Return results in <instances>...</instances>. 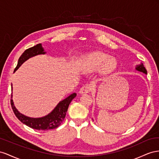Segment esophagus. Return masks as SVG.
<instances>
[{"label": "esophagus", "instance_id": "obj_1", "mask_svg": "<svg viewBox=\"0 0 159 159\" xmlns=\"http://www.w3.org/2000/svg\"><path fill=\"white\" fill-rule=\"evenodd\" d=\"M90 90H91V86H90V84H85L84 85L83 87H82V88H81L79 90V93L81 94H87L89 93Z\"/></svg>", "mask_w": 159, "mask_h": 159}]
</instances>
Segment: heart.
I'll list each match as a JSON object with an SVG mask.
<instances>
[{"label": "heart", "instance_id": "1", "mask_svg": "<svg viewBox=\"0 0 159 159\" xmlns=\"http://www.w3.org/2000/svg\"><path fill=\"white\" fill-rule=\"evenodd\" d=\"M118 68L116 58L100 51H94L84 56L81 70L85 73L98 70L103 77H108L114 75Z\"/></svg>", "mask_w": 159, "mask_h": 159}]
</instances>
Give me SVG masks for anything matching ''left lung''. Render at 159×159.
<instances>
[{"mask_svg":"<svg viewBox=\"0 0 159 159\" xmlns=\"http://www.w3.org/2000/svg\"><path fill=\"white\" fill-rule=\"evenodd\" d=\"M135 69L138 70V71H139V72H143V73H144L145 75H147V71L146 69H145V67L144 66V65H143L142 62H140V64L137 65V66H136Z\"/></svg>","mask_w":159,"mask_h":159,"instance_id":"left-lung-1","label":"left lung"}]
</instances>
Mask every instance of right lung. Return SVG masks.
Here are the masks:
<instances>
[{
	"label": "right lung",
	"instance_id": "1",
	"mask_svg": "<svg viewBox=\"0 0 159 159\" xmlns=\"http://www.w3.org/2000/svg\"><path fill=\"white\" fill-rule=\"evenodd\" d=\"M46 53L47 52L44 51V49L43 48L42 44H38L36 46L26 49L20 57L14 72H15L16 70L30 58L39 55V54H44ZM11 87L12 92V84H11ZM76 93L71 94L69 97L58 102L55 108L48 115L39 118L27 116L22 115L18 111L14 105V102H13L12 94H11V104L15 115L18 118V119L21 121L22 123L33 129L47 130L49 129H57L58 126H60L65 119L70 102L72 99L76 97Z\"/></svg>",
	"mask_w": 159,
	"mask_h": 159
}]
</instances>
